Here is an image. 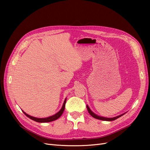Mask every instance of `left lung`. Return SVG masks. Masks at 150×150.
<instances>
[{
  "mask_svg": "<svg viewBox=\"0 0 150 150\" xmlns=\"http://www.w3.org/2000/svg\"><path fill=\"white\" fill-rule=\"evenodd\" d=\"M87 109H88V111L89 112V113L93 117L95 118V119H98V120H105V121H112V120H115V119H118V118H119L120 117L122 116L124 114H122V115H120L119 116H117L115 117H113V118H106V117H100V116H98L96 114H94L91 110L90 109V108H89V106L87 105Z\"/></svg>",
  "mask_w": 150,
  "mask_h": 150,
  "instance_id": "left-lung-1",
  "label": "left lung"
}]
</instances>
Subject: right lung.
Returning <instances> with one entry per match:
<instances>
[{
  "mask_svg": "<svg viewBox=\"0 0 150 150\" xmlns=\"http://www.w3.org/2000/svg\"><path fill=\"white\" fill-rule=\"evenodd\" d=\"M66 99L65 100L64 103H63V105H62V108L61 109L60 111L57 113L56 114H54V115H52V116H50L49 117H47V118H44V119H39V118H36V117H32L31 115H28L27 114H26L25 112H23H23L24 113V114L28 117V118H30V119L33 120L36 122H39V123H46V122H52V121H54L55 120L58 119L59 117H61V115L62 114L63 112H64V108H65V105H66Z\"/></svg>",
  "mask_w": 150,
  "mask_h": 150,
  "instance_id": "add662e5",
  "label": "right lung"
}]
</instances>
